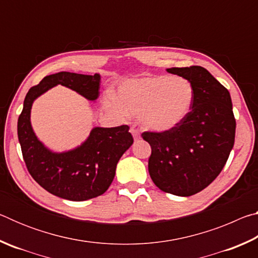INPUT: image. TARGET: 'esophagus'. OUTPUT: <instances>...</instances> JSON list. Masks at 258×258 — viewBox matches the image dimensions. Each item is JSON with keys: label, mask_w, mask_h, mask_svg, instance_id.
I'll list each match as a JSON object with an SVG mask.
<instances>
[{"label": "esophagus", "mask_w": 258, "mask_h": 258, "mask_svg": "<svg viewBox=\"0 0 258 258\" xmlns=\"http://www.w3.org/2000/svg\"><path fill=\"white\" fill-rule=\"evenodd\" d=\"M130 132L132 133L134 140H139V139H140V132H139V130H138V128H135V127H131Z\"/></svg>", "instance_id": "obj_1"}]
</instances>
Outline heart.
<instances>
[{"label":"heart","mask_w":258,"mask_h":258,"mask_svg":"<svg viewBox=\"0 0 258 258\" xmlns=\"http://www.w3.org/2000/svg\"><path fill=\"white\" fill-rule=\"evenodd\" d=\"M119 101L109 98L106 106L119 116L140 117L146 130L167 132L185 119L194 103V87L182 77L157 76L131 81L118 90Z\"/></svg>","instance_id":"1"}]
</instances>
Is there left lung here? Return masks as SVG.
<instances>
[{"label":"left lung","mask_w":258,"mask_h":258,"mask_svg":"<svg viewBox=\"0 0 258 258\" xmlns=\"http://www.w3.org/2000/svg\"><path fill=\"white\" fill-rule=\"evenodd\" d=\"M194 87L185 119L167 132H143L151 147L148 169L161 191L189 197L204 190L223 169L234 145L235 118L229 91L200 66L168 68Z\"/></svg>","instance_id":"8db88e82"}]
</instances>
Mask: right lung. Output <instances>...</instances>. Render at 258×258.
Segmentation results:
<instances>
[{
  "label": "right lung",
  "mask_w": 258,
  "mask_h": 258,
  "mask_svg": "<svg viewBox=\"0 0 258 258\" xmlns=\"http://www.w3.org/2000/svg\"><path fill=\"white\" fill-rule=\"evenodd\" d=\"M58 84L95 100L99 97L100 75L60 72L45 76L40 84L30 87L18 118V139L26 167L43 189L56 197L83 202L107 191L115 177L117 163L132 146L133 137L127 125L95 127L76 149L62 154L46 149L33 132L30 109L35 99Z\"/></svg>",
  "instance_id": "add662e5"
}]
</instances>
